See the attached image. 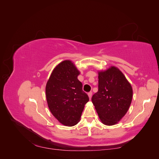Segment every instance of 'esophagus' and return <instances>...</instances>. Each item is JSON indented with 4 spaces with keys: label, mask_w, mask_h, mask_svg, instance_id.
Masks as SVG:
<instances>
[{
    "label": "esophagus",
    "mask_w": 159,
    "mask_h": 159,
    "mask_svg": "<svg viewBox=\"0 0 159 159\" xmlns=\"http://www.w3.org/2000/svg\"><path fill=\"white\" fill-rule=\"evenodd\" d=\"M88 96H89V99H91V96H92V91H89V92L88 93Z\"/></svg>",
    "instance_id": "obj_1"
}]
</instances>
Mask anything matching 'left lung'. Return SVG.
<instances>
[{"label": "left lung", "instance_id": "left-lung-1", "mask_svg": "<svg viewBox=\"0 0 159 159\" xmlns=\"http://www.w3.org/2000/svg\"><path fill=\"white\" fill-rule=\"evenodd\" d=\"M98 91L91 101L99 119L107 125L119 122L131 105L133 89L122 72L115 67L99 72Z\"/></svg>", "mask_w": 159, "mask_h": 159}]
</instances>
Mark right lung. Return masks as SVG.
<instances>
[{"instance_id": "1", "label": "right lung", "mask_w": 159, "mask_h": 159, "mask_svg": "<svg viewBox=\"0 0 159 159\" xmlns=\"http://www.w3.org/2000/svg\"><path fill=\"white\" fill-rule=\"evenodd\" d=\"M80 71L70 60L57 65L48 81L46 95L52 115L66 126L78 123L89 97L78 79Z\"/></svg>"}]
</instances>
